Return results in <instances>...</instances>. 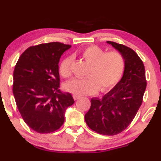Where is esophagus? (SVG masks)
<instances>
[{
    "mask_svg": "<svg viewBox=\"0 0 161 161\" xmlns=\"http://www.w3.org/2000/svg\"><path fill=\"white\" fill-rule=\"evenodd\" d=\"M73 99H74L75 100H77L78 99H79V98H80V97L78 96V95H75V94H74V95L73 96Z\"/></svg>",
    "mask_w": 161,
    "mask_h": 161,
    "instance_id": "esophagus-1",
    "label": "esophagus"
}]
</instances>
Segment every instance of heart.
<instances>
[{
	"label": "heart",
	"instance_id": "1",
	"mask_svg": "<svg viewBox=\"0 0 161 161\" xmlns=\"http://www.w3.org/2000/svg\"><path fill=\"white\" fill-rule=\"evenodd\" d=\"M80 57L88 64L86 76L73 79L66 83L67 92L77 95H91L98 90L106 92L113 88L122 79L125 71V60L118 52H108L97 45L88 46L80 53ZM73 58L62 60L59 65V73L64 78L72 75Z\"/></svg>",
	"mask_w": 161,
	"mask_h": 161
}]
</instances>
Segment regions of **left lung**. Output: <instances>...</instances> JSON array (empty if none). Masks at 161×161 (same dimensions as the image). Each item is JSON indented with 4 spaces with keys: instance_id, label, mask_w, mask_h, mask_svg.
Instances as JSON below:
<instances>
[{
    "instance_id": "1",
    "label": "left lung",
    "mask_w": 161,
    "mask_h": 161,
    "mask_svg": "<svg viewBox=\"0 0 161 161\" xmlns=\"http://www.w3.org/2000/svg\"><path fill=\"white\" fill-rule=\"evenodd\" d=\"M124 56L122 79L101 100L92 98L85 120L92 130L106 136L119 134L132 122L142 105L147 82L143 62L132 49L107 41Z\"/></svg>"
}]
</instances>
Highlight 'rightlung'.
Listing matches in <instances>:
<instances>
[{
    "instance_id": "obj_1",
    "label": "right lung",
    "mask_w": 161,
    "mask_h": 161,
    "mask_svg": "<svg viewBox=\"0 0 161 161\" xmlns=\"http://www.w3.org/2000/svg\"><path fill=\"white\" fill-rule=\"evenodd\" d=\"M71 47L52 42L28 48L15 64L13 93L25 122L33 130L49 133L64 122L65 110L74 103L69 93L60 89L58 62Z\"/></svg>"
}]
</instances>
